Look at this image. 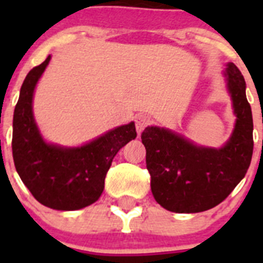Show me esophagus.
Returning <instances> with one entry per match:
<instances>
[{"label": "esophagus", "mask_w": 263, "mask_h": 263, "mask_svg": "<svg viewBox=\"0 0 263 263\" xmlns=\"http://www.w3.org/2000/svg\"><path fill=\"white\" fill-rule=\"evenodd\" d=\"M150 124H152V118L148 117V116L138 115L136 117V127H137V132H138V134L142 133V130L145 129L146 126H148Z\"/></svg>", "instance_id": "34e87169"}]
</instances>
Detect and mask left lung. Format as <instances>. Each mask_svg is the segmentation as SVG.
<instances>
[{
	"label": "left lung",
	"instance_id": "left-lung-1",
	"mask_svg": "<svg viewBox=\"0 0 263 263\" xmlns=\"http://www.w3.org/2000/svg\"><path fill=\"white\" fill-rule=\"evenodd\" d=\"M236 126L220 148L203 147L168 129L148 126L141 134L146 167L158 204L176 213H196L221 203L242 180L253 155V116L242 73L233 63L225 68Z\"/></svg>",
	"mask_w": 263,
	"mask_h": 263
}]
</instances>
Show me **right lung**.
<instances>
[{
  "label": "right lung",
  "mask_w": 263,
  "mask_h": 263,
  "mask_svg": "<svg viewBox=\"0 0 263 263\" xmlns=\"http://www.w3.org/2000/svg\"><path fill=\"white\" fill-rule=\"evenodd\" d=\"M27 73L14 109V166L23 184L43 205L58 211H76L99 200L106 173L120 148L137 137L130 122L110 130L80 147H62L45 142L32 115V96L39 78L50 63Z\"/></svg>",
  "instance_id": "obj_1"
}]
</instances>
